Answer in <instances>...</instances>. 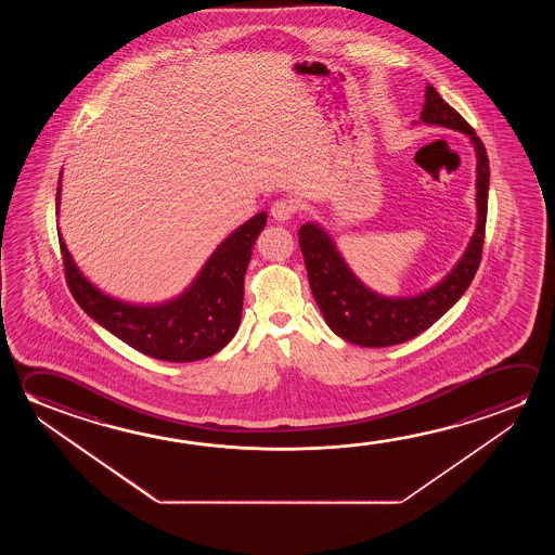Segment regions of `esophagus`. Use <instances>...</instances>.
<instances>
[{"instance_id": "esophagus-1", "label": "esophagus", "mask_w": 555, "mask_h": 555, "mask_svg": "<svg viewBox=\"0 0 555 555\" xmlns=\"http://www.w3.org/2000/svg\"><path fill=\"white\" fill-rule=\"evenodd\" d=\"M294 212H296V205L291 199L274 201L273 207H271V217L279 222L291 220Z\"/></svg>"}]
</instances>
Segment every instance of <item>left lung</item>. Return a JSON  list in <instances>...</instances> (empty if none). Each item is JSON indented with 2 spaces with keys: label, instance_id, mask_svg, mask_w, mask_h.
Returning <instances> with one entry per match:
<instances>
[{
  "label": "left lung",
  "instance_id": "obj_1",
  "mask_svg": "<svg viewBox=\"0 0 555 555\" xmlns=\"http://www.w3.org/2000/svg\"><path fill=\"white\" fill-rule=\"evenodd\" d=\"M420 119L427 126L461 131L470 139L476 153V228L461 259L441 281L416 296L392 298L367 288L352 273L327 230L319 222H306L298 236L309 288L331 331L352 345L385 348L424 333L461 300L480 264L490 190V160L483 143L431 85L426 87Z\"/></svg>",
  "mask_w": 555,
  "mask_h": 555
}]
</instances>
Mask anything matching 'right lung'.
<instances>
[{
  "mask_svg": "<svg viewBox=\"0 0 555 555\" xmlns=\"http://www.w3.org/2000/svg\"><path fill=\"white\" fill-rule=\"evenodd\" d=\"M62 173L55 193L57 215ZM264 224L267 212H257L237 227L210 254L190 286L160 304H133L102 292L81 273L64 237L57 234L69 291L87 315L143 354L164 362H195L217 354L236 335L244 306V276Z\"/></svg>",
  "mask_w": 555,
  "mask_h": 555,
  "instance_id": "add662e5",
  "label": "right lung"
}]
</instances>
